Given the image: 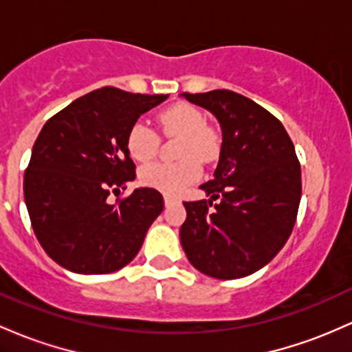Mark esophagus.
Segmentation results:
<instances>
[{"mask_svg": "<svg viewBox=\"0 0 352 352\" xmlns=\"http://www.w3.org/2000/svg\"><path fill=\"white\" fill-rule=\"evenodd\" d=\"M164 202H165V206H172V204L177 202V199L172 195H164Z\"/></svg>", "mask_w": 352, "mask_h": 352, "instance_id": "34e87169", "label": "esophagus"}]
</instances>
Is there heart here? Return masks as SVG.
<instances>
[{
    "mask_svg": "<svg viewBox=\"0 0 352 352\" xmlns=\"http://www.w3.org/2000/svg\"><path fill=\"white\" fill-rule=\"evenodd\" d=\"M158 129L165 137H180L177 164L153 162L140 170V182L150 188L177 195L202 175L200 162L217 157L219 142L206 126V118L190 105H175L162 111L157 118ZM126 150L137 162H148L158 150V135L145 122H135L126 135Z\"/></svg>",
    "mask_w": 352,
    "mask_h": 352,
    "instance_id": "1",
    "label": "heart"
}]
</instances>
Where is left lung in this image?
I'll return each instance as SVG.
<instances>
[{
  "instance_id": "1",
  "label": "left lung",
  "mask_w": 352,
  "mask_h": 352,
  "mask_svg": "<svg viewBox=\"0 0 352 352\" xmlns=\"http://www.w3.org/2000/svg\"><path fill=\"white\" fill-rule=\"evenodd\" d=\"M182 96L219 120L222 146L214 179L200 185L210 199L184 202L180 242L206 276H250L277 256L294 229L302 190L294 144L279 120L244 95Z\"/></svg>"
}]
</instances>
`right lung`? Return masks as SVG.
<instances>
[{"instance_id": "right-lung-1", "label": "right lung", "mask_w": 352, "mask_h": 352, "mask_svg": "<svg viewBox=\"0 0 352 352\" xmlns=\"http://www.w3.org/2000/svg\"><path fill=\"white\" fill-rule=\"evenodd\" d=\"M167 98L105 87L76 98L45 123L23 190L34 235L61 267L108 274L138 254L164 210L162 194L135 188L115 204L108 195L135 180L126 150L130 126Z\"/></svg>"}]
</instances>
